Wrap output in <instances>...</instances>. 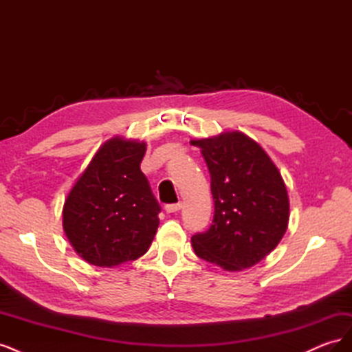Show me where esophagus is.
<instances>
[{"mask_svg":"<svg viewBox=\"0 0 352 352\" xmlns=\"http://www.w3.org/2000/svg\"><path fill=\"white\" fill-rule=\"evenodd\" d=\"M180 208H182V202H177V204H167V206L164 207L166 212H176V211H179Z\"/></svg>","mask_w":352,"mask_h":352,"instance_id":"esophagus-1","label":"esophagus"}]
</instances>
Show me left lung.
I'll return each mask as SVG.
<instances>
[{
  "instance_id": "obj_1",
  "label": "left lung",
  "mask_w": 352,
  "mask_h": 352,
  "mask_svg": "<svg viewBox=\"0 0 352 352\" xmlns=\"http://www.w3.org/2000/svg\"><path fill=\"white\" fill-rule=\"evenodd\" d=\"M190 144L201 148L214 199L212 225L192 236L194 251L228 272L252 267L278 247L289 221V199L279 170L242 132Z\"/></svg>"
}]
</instances>
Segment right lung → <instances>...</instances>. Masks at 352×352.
I'll list each match as a JSON object with an SVG mask.
<instances>
[{
    "label": "right lung",
    "instance_id": "1",
    "mask_svg": "<svg viewBox=\"0 0 352 352\" xmlns=\"http://www.w3.org/2000/svg\"><path fill=\"white\" fill-rule=\"evenodd\" d=\"M145 142L116 136L94 155L63 207V228L80 257L114 267L144 255L160 225L150 182L141 172Z\"/></svg>",
    "mask_w": 352,
    "mask_h": 352
}]
</instances>
